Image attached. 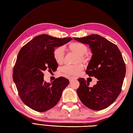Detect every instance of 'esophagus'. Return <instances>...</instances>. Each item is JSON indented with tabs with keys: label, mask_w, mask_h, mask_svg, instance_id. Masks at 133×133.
<instances>
[{
	"label": "esophagus",
	"mask_w": 133,
	"mask_h": 133,
	"mask_svg": "<svg viewBox=\"0 0 133 133\" xmlns=\"http://www.w3.org/2000/svg\"><path fill=\"white\" fill-rule=\"evenodd\" d=\"M76 79V77H71L69 78V81L70 82H71L72 81H73L74 79Z\"/></svg>",
	"instance_id": "esophagus-1"
}]
</instances>
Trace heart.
Instances as JSON below:
<instances>
[{"mask_svg": "<svg viewBox=\"0 0 133 133\" xmlns=\"http://www.w3.org/2000/svg\"><path fill=\"white\" fill-rule=\"evenodd\" d=\"M68 50L75 52L77 54V61L85 62L87 61L86 52L87 51V47L86 45L80 42H72L68 45ZM52 57L57 64H61L64 61L65 54L63 47H57L52 51ZM83 65L77 64L75 65H66L61 68V71L66 76L77 75L83 69Z\"/></svg>", "mask_w": 133, "mask_h": 133, "instance_id": "obj_1", "label": "heart"}]
</instances>
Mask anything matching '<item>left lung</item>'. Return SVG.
Segmentation results:
<instances>
[{
	"instance_id": "1",
	"label": "left lung",
	"mask_w": 133,
	"mask_h": 133,
	"mask_svg": "<svg viewBox=\"0 0 133 133\" xmlns=\"http://www.w3.org/2000/svg\"><path fill=\"white\" fill-rule=\"evenodd\" d=\"M76 41L89 44L92 58L86 73L98 81L92 87L84 78H79L77 89L79 99L85 106L94 111L107 108L116 99L122 91L126 75V65L116 44L98 35L76 37Z\"/></svg>"
}]
</instances>
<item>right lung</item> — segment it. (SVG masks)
<instances>
[{
    "label": "right lung",
    "instance_id": "obj_1",
    "mask_svg": "<svg viewBox=\"0 0 133 133\" xmlns=\"http://www.w3.org/2000/svg\"><path fill=\"white\" fill-rule=\"evenodd\" d=\"M72 39L42 34L35 37L19 50L13 68L12 78L20 98L30 108L45 112L59 101L69 80L61 76L50 83L44 81L43 72L46 69L56 71L58 65L52 57L53 50Z\"/></svg>",
    "mask_w": 133,
    "mask_h": 133
}]
</instances>
